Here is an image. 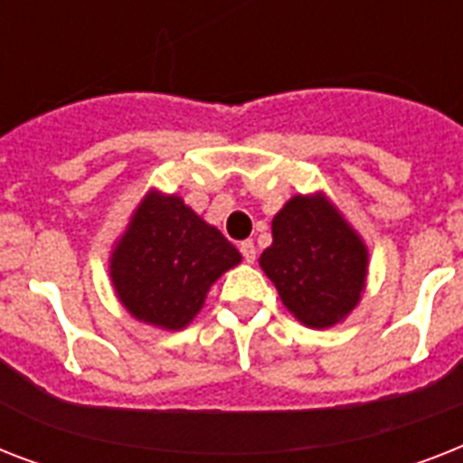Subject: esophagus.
<instances>
[{
  "label": "esophagus",
  "instance_id": "34e87169",
  "mask_svg": "<svg viewBox=\"0 0 463 463\" xmlns=\"http://www.w3.org/2000/svg\"><path fill=\"white\" fill-rule=\"evenodd\" d=\"M240 252H242L245 261H250V264L257 260V247H254L252 240H242V242H240Z\"/></svg>",
  "mask_w": 463,
  "mask_h": 463
}]
</instances>
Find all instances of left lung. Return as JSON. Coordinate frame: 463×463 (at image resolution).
<instances>
[{
	"label": "left lung",
	"mask_w": 463,
	"mask_h": 463,
	"mask_svg": "<svg viewBox=\"0 0 463 463\" xmlns=\"http://www.w3.org/2000/svg\"><path fill=\"white\" fill-rule=\"evenodd\" d=\"M260 257L283 305L312 329L341 322L360 300L367 252L324 196H293L274 216Z\"/></svg>",
	"instance_id": "left-lung-1"
}]
</instances>
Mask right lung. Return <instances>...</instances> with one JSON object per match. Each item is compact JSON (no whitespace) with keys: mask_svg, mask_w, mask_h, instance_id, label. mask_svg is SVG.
I'll return each instance as SVG.
<instances>
[{"mask_svg":"<svg viewBox=\"0 0 463 463\" xmlns=\"http://www.w3.org/2000/svg\"><path fill=\"white\" fill-rule=\"evenodd\" d=\"M240 260L232 242L180 196L154 192L112 252L110 276L122 305L137 319L182 329L202 309L211 283Z\"/></svg>","mask_w":463,"mask_h":463,"instance_id":"obj_1","label":"right lung"}]
</instances>
